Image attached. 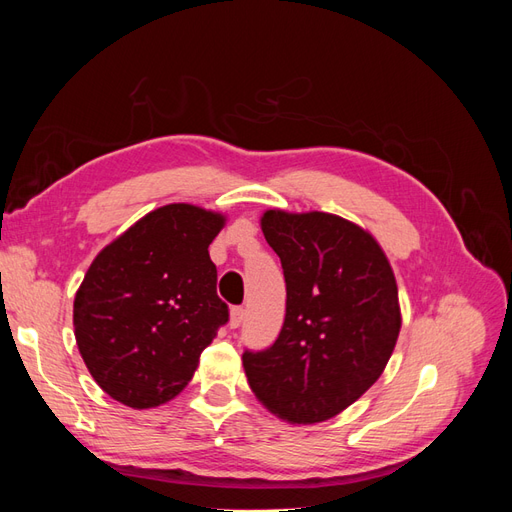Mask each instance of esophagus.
Segmentation results:
<instances>
[{
	"label": "esophagus",
	"instance_id": "1",
	"mask_svg": "<svg viewBox=\"0 0 512 512\" xmlns=\"http://www.w3.org/2000/svg\"><path fill=\"white\" fill-rule=\"evenodd\" d=\"M245 320V307H232V312H230V327L232 329H237V327H241V322Z\"/></svg>",
	"mask_w": 512,
	"mask_h": 512
}]
</instances>
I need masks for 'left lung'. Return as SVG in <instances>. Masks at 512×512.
I'll list each match as a JSON object with an SVG mask.
<instances>
[{"label":"left lung","mask_w":512,"mask_h":512,"mask_svg":"<svg viewBox=\"0 0 512 512\" xmlns=\"http://www.w3.org/2000/svg\"><path fill=\"white\" fill-rule=\"evenodd\" d=\"M280 256L286 318L265 350H243L254 395L288 423H320L354 404L389 363L401 329L397 284L380 245L331 213L262 215Z\"/></svg>","instance_id":"8db88e82"}]
</instances>
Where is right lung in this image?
I'll return each instance as SVG.
<instances>
[{"mask_svg":"<svg viewBox=\"0 0 512 512\" xmlns=\"http://www.w3.org/2000/svg\"><path fill=\"white\" fill-rule=\"evenodd\" d=\"M222 226L218 213L166 205L91 262L74 299V335L89 374L121 404L143 410L179 395L228 322L209 258Z\"/></svg>","mask_w":512,"mask_h":512,"instance_id":"1","label":"right lung"}]
</instances>
